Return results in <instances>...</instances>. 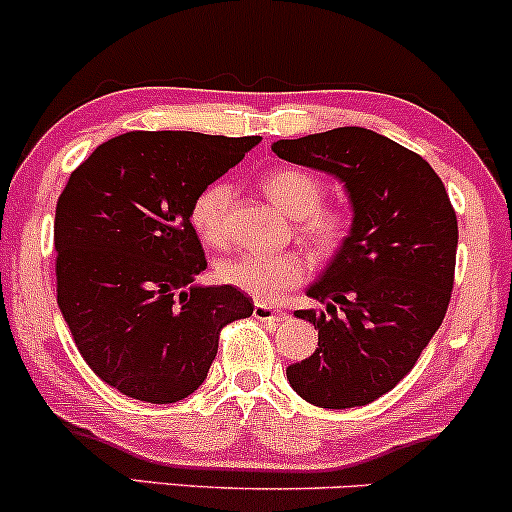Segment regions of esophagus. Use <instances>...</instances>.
<instances>
[{
    "mask_svg": "<svg viewBox=\"0 0 512 512\" xmlns=\"http://www.w3.org/2000/svg\"><path fill=\"white\" fill-rule=\"evenodd\" d=\"M252 316H255L257 320H262V323H282V320L286 318V313L282 311H274V308L265 306V303H255V311H252Z\"/></svg>",
    "mask_w": 512,
    "mask_h": 512,
    "instance_id": "obj_1",
    "label": "esophagus"
}]
</instances>
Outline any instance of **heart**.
I'll use <instances>...</instances> for the list:
<instances>
[{
  "label": "heart",
  "mask_w": 512,
  "mask_h": 512,
  "mask_svg": "<svg viewBox=\"0 0 512 512\" xmlns=\"http://www.w3.org/2000/svg\"><path fill=\"white\" fill-rule=\"evenodd\" d=\"M262 187L269 199L299 218L296 233L323 255H333L350 240L355 218L342 206H323L325 184L308 170H274L265 174ZM233 184L226 179L201 189L189 209V221L204 243L223 245L228 238V213ZM308 267L299 252H243L218 265V279L260 303H277L286 291L306 282Z\"/></svg>",
  "instance_id": "b5f03b06"
}]
</instances>
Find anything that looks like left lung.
<instances>
[{"label":"left lung","mask_w":512,"mask_h":512,"mask_svg":"<svg viewBox=\"0 0 512 512\" xmlns=\"http://www.w3.org/2000/svg\"><path fill=\"white\" fill-rule=\"evenodd\" d=\"M272 150L338 177L355 211L350 240L306 291L325 308L294 313L316 325L318 347L286 379L313 406H367L411 372L442 325L457 213L423 157L367 128L277 140Z\"/></svg>","instance_id":"left-lung-1"}]
</instances>
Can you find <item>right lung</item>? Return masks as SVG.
<instances>
[{
	"label": "right lung",
	"mask_w": 512,
	"mask_h": 512,
	"mask_svg": "<svg viewBox=\"0 0 512 512\" xmlns=\"http://www.w3.org/2000/svg\"><path fill=\"white\" fill-rule=\"evenodd\" d=\"M260 143L189 131H131L101 143L55 206L58 306L94 374L145 403L204 384L218 335L252 316L233 286H199L196 194Z\"/></svg>",
	"instance_id": "1"
}]
</instances>
